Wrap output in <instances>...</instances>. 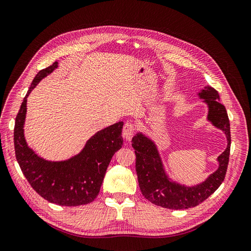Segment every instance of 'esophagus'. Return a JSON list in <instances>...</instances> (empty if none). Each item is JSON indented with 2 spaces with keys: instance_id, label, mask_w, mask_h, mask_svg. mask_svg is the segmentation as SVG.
Wrapping results in <instances>:
<instances>
[{
  "instance_id": "1",
  "label": "esophagus",
  "mask_w": 251,
  "mask_h": 251,
  "mask_svg": "<svg viewBox=\"0 0 251 251\" xmlns=\"http://www.w3.org/2000/svg\"><path fill=\"white\" fill-rule=\"evenodd\" d=\"M135 132V126L131 122H127L123 126V136L125 137L126 140H130L132 138L133 134Z\"/></svg>"
}]
</instances>
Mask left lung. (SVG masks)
<instances>
[{
	"mask_svg": "<svg viewBox=\"0 0 251 251\" xmlns=\"http://www.w3.org/2000/svg\"><path fill=\"white\" fill-rule=\"evenodd\" d=\"M208 104V120L222 129L227 139V147L217 158L220 167L204 182L195 187H183L172 182L166 176L155 144L141 133L132 138L135 150V170L141 193L152 204L168 209H188L202 203L213 194L225 179L231 149L230 121L224 104L220 102V95L212 87H206L199 93Z\"/></svg>",
	"mask_w": 251,
	"mask_h": 251,
	"instance_id": "8db88e82",
	"label": "left lung"
}]
</instances>
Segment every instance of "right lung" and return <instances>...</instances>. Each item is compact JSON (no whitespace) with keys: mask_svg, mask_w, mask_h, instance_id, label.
<instances>
[{"mask_svg":"<svg viewBox=\"0 0 251 251\" xmlns=\"http://www.w3.org/2000/svg\"><path fill=\"white\" fill-rule=\"evenodd\" d=\"M56 68L57 61L37 74L21 103L14 127L15 156L24 176L41 197L61 206L85 205L97 197L112 157L122 148L123 122L97 132L79 155L67 161L50 162L38 157L27 147L24 135L26 99L37 84Z\"/></svg>","mask_w":251,"mask_h":251,"instance_id":"right-lung-1","label":"right lung"}]
</instances>
